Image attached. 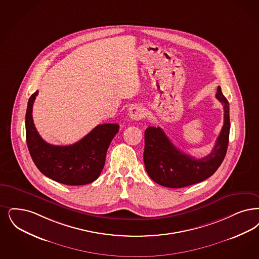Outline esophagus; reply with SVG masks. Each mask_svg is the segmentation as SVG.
Segmentation results:
<instances>
[{"label":"esophagus","instance_id":"obj_1","mask_svg":"<svg viewBox=\"0 0 259 259\" xmlns=\"http://www.w3.org/2000/svg\"><path fill=\"white\" fill-rule=\"evenodd\" d=\"M145 116V110L141 106H133L129 110V117L132 120H140Z\"/></svg>","mask_w":259,"mask_h":259}]
</instances>
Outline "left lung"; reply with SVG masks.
<instances>
[{
  "label": "left lung",
  "mask_w": 259,
  "mask_h": 259,
  "mask_svg": "<svg viewBox=\"0 0 259 259\" xmlns=\"http://www.w3.org/2000/svg\"><path fill=\"white\" fill-rule=\"evenodd\" d=\"M216 97L224 106V125L212 151L195 158L180 151L160 127H148L145 132L144 162L149 177L159 185L183 188L199 183L213 176L228 151L230 120L229 104L218 87Z\"/></svg>",
  "instance_id": "left-lung-1"
}]
</instances>
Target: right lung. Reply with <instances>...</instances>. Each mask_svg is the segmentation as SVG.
<instances>
[{
    "label": "right lung",
    "mask_w": 259,
    "mask_h": 259,
    "mask_svg": "<svg viewBox=\"0 0 259 259\" xmlns=\"http://www.w3.org/2000/svg\"><path fill=\"white\" fill-rule=\"evenodd\" d=\"M38 92L31 94L26 112V141L31 159L42 174L53 180L70 186H79L96 180L105 165L106 153L119 125H97L82 140L70 145L46 143L36 131L32 120V105Z\"/></svg>",
    "instance_id": "obj_1"
}]
</instances>
